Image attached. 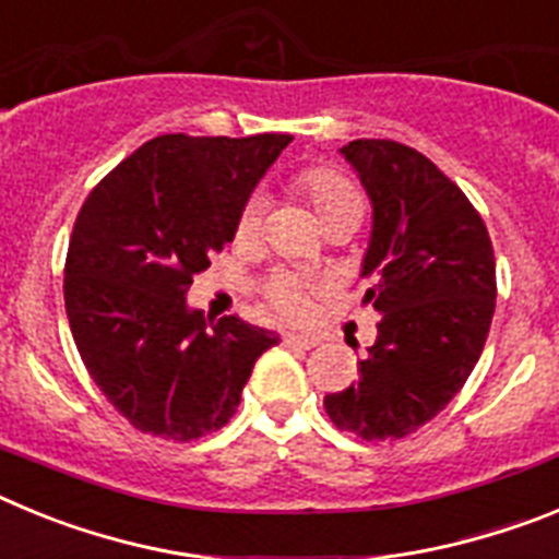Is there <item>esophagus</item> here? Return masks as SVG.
<instances>
[{
  "instance_id": "34e87169",
  "label": "esophagus",
  "mask_w": 559,
  "mask_h": 559,
  "mask_svg": "<svg viewBox=\"0 0 559 559\" xmlns=\"http://www.w3.org/2000/svg\"><path fill=\"white\" fill-rule=\"evenodd\" d=\"M285 344L288 347H296V349H313L316 344H319V338H313V335H296V333H285Z\"/></svg>"
}]
</instances>
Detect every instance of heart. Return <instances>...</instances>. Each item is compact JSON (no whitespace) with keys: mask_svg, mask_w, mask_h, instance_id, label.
Returning a JSON list of instances; mask_svg holds the SVG:
<instances>
[{"mask_svg":"<svg viewBox=\"0 0 559 559\" xmlns=\"http://www.w3.org/2000/svg\"><path fill=\"white\" fill-rule=\"evenodd\" d=\"M294 190L302 195L305 204L310 206V212L322 226H328L335 218H344V215H360L364 212L360 192L355 190L347 176H341L333 167H308L294 179ZM260 229H263V201L249 199L240 215H237L235 240L243 246L254 243L260 237ZM263 290L271 308L285 316V319H290V322H299V319L308 316L313 285L299 274L276 271L265 280Z\"/></svg>","mask_w":559,"mask_h":559,"instance_id":"1","label":"heart"}]
</instances>
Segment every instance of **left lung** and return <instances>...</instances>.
Here are the masks:
<instances>
[{
    "mask_svg": "<svg viewBox=\"0 0 559 559\" xmlns=\"http://www.w3.org/2000/svg\"><path fill=\"white\" fill-rule=\"evenodd\" d=\"M341 153L372 201L360 276L380 322L358 383L328 394L324 412L367 442L403 439L471 378L496 313V254L476 206L428 156L392 140Z\"/></svg>",
    "mask_w": 559,
    "mask_h": 559,
    "instance_id": "left-lung-1",
    "label": "left lung"
}]
</instances>
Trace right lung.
Instances as JSON below:
<instances>
[{
	"label": "right lung",
	"instance_id": "obj_1",
	"mask_svg": "<svg viewBox=\"0 0 559 559\" xmlns=\"http://www.w3.org/2000/svg\"><path fill=\"white\" fill-rule=\"evenodd\" d=\"M288 133L145 142L88 192L63 269L69 328L88 374L136 431L190 442L240 406L280 335L187 308L192 276L231 243L237 215Z\"/></svg>",
	"mask_w": 559,
	"mask_h": 559
}]
</instances>
